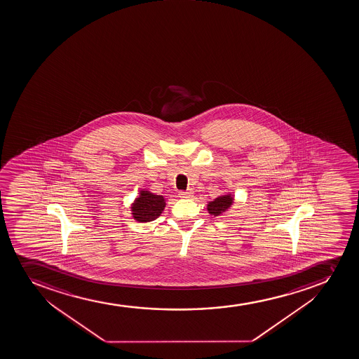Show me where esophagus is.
<instances>
[{
    "mask_svg": "<svg viewBox=\"0 0 359 359\" xmlns=\"http://www.w3.org/2000/svg\"><path fill=\"white\" fill-rule=\"evenodd\" d=\"M192 196V191H180V192H179V196H180V198H191Z\"/></svg>",
    "mask_w": 359,
    "mask_h": 359,
    "instance_id": "34e87169",
    "label": "esophagus"
}]
</instances>
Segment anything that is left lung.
Wrapping results in <instances>:
<instances>
[{
  "mask_svg": "<svg viewBox=\"0 0 359 359\" xmlns=\"http://www.w3.org/2000/svg\"><path fill=\"white\" fill-rule=\"evenodd\" d=\"M231 205H233V196L231 194H227V196H219L217 199L208 203L207 210L214 217H219L220 214L224 213Z\"/></svg>",
  "mask_w": 359,
  "mask_h": 359,
  "instance_id": "1",
  "label": "left lung"
}]
</instances>
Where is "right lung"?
I'll return each mask as SVG.
<instances>
[{
  "label": "right lung",
  "instance_id": "add662e5",
  "mask_svg": "<svg viewBox=\"0 0 359 359\" xmlns=\"http://www.w3.org/2000/svg\"><path fill=\"white\" fill-rule=\"evenodd\" d=\"M165 205L163 196H156L149 191H140V196L132 205V215L138 222H149L160 217Z\"/></svg>",
  "mask_w": 359,
  "mask_h": 359
}]
</instances>
